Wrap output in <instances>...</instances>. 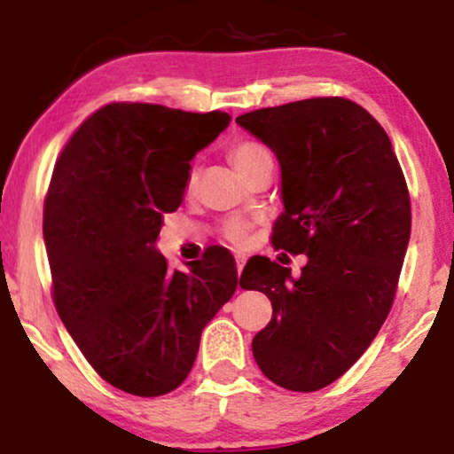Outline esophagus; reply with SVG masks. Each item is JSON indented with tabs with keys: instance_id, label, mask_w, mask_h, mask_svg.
Masks as SVG:
<instances>
[{
	"instance_id": "34e87169",
	"label": "esophagus",
	"mask_w": 454,
	"mask_h": 454,
	"mask_svg": "<svg viewBox=\"0 0 454 454\" xmlns=\"http://www.w3.org/2000/svg\"><path fill=\"white\" fill-rule=\"evenodd\" d=\"M243 267H245V256H237V270H239V275H241Z\"/></svg>"
}]
</instances>
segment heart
Wrapping results in <instances>:
<instances>
[{
	"instance_id": "obj_1",
	"label": "heart",
	"mask_w": 454,
	"mask_h": 454,
	"mask_svg": "<svg viewBox=\"0 0 454 454\" xmlns=\"http://www.w3.org/2000/svg\"><path fill=\"white\" fill-rule=\"evenodd\" d=\"M228 158H231L232 164L247 176H252L254 170L260 168L264 161H273V155H270L267 145L258 143V140L254 138L234 140L231 147H228ZM196 181H198V173L194 168H190L187 170L185 184H184L185 194H192V192L196 190ZM249 231H252V222L245 220V217H231V220L222 223L223 239L231 241L232 245H243Z\"/></svg>"
}]
</instances>
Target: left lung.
<instances>
[{
	"mask_svg": "<svg viewBox=\"0 0 454 454\" xmlns=\"http://www.w3.org/2000/svg\"><path fill=\"white\" fill-rule=\"evenodd\" d=\"M237 123L281 166L270 245L307 256L296 279L264 256L245 267L241 288L273 305L252 352L270 382L311 393L361 358L393 307L411 228L408 184L388 134L348 98L258 108Z\"/></svg>",
	"mask_w": 454,
	"mask_h": 454,
	"instance_id": "obj_1",
	"label": "left lung"
}]
</instances>
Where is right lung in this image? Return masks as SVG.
Segmentation results:
<instances>
[{
  "label": "right lung",
  "mask_w": 454,
  "mask_h": 454,
  "mask_svg": "<svg viewBox=\"0 0 454 454\" xmlns=\"http://www.w3.org/2000/svg\"><path fill=\"white\" fill-rule=\"evenodd\" d=\"M231 121L147 102H111L74 129L44 198L53 303L96 373L158 397L179 387L200 333L239 284L226 247L173 270L153 247L179 209L190 160Z\"/></svg>",
  "instance_id": "obj_1"
}]
</instances>
